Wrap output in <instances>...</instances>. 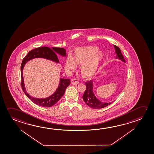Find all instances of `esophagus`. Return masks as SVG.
<instances>
[{
	"label": "esophagus",
	"instance_id": "esophagus-1",
	"mask_svg": "<svg viewBox=\"0 0 154 154\" xmlns=\"http://www.w3.org/2000/svg\"><path fill=\"white\" fill-rule=\"evenodd\" d=\"M78 83H79V81H77L76 79H73L71 81V84L72 85H77Z\"/></svg>",
	"mask_w": 154,
	"mask_h": 154
}]
</instances>
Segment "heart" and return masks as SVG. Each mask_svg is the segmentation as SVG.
<instances>
[{
    "instance_id": "heart-1",
    "label": "heart",
    "mask_w": 154,
    "mask_h": 154,
    "mask_svg": "<svg viewBox=\"0 0 154 154\" xmlns=\"http://www.w3.org/2000/svg\"><path fill=\"white\" fill-rule=\"evenodd\" d=\"M95 46H86L76 49L73 57L68 56L66 62V67L70 70H76V64L81 65L82 75L86 78L94 76L98 70L101 63L104 60L103 53Z\"/></svg>"
}]
</instances>
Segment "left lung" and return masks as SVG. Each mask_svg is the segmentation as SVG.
<instances>
[{"instance_id": "8db88e82", "label": "left lung", "mask_w": 154, "mask_h": 154, "mask_svg": "<svg viewBox=\"0 0 154 154\" xmlns=\"http://www.w3.org/2000/svg\"><path fill=\"white\" fill-rule=\"evenodd\" d=\"M116 54V59H119L122 62L125 63L124 57L122 54L121 51L118 46L113 45ZM86 89L83 95V99L90 108L94 109H98L105 108L108 105L111 104L112 102H103L98 100L94 95L93 91V80L88 81L85 82Z\"/></svg>"}]
</instances>
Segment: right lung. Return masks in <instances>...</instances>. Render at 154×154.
Returning a JSON list of instances; mask_svg holds the SVG:
<instances>
[{"instance_id":"obj_1","label":"right lung","mask_w":154,"mask_h":154,"mask_svg":"<svg viewBox=\"0 0 154 154\" xmlns=\"http://www.w3.org/2000/svg\"><path fill=\"white\" fill-rule=\"evenodd\" d=\"M57 54L62 57H66V50L61 48H51L43 46L40 47L30 51L23 60L21 65V77H22V88L25 94L31 100L37 105L43 107H50L55 104L61 98L65 93V90L70 84V80L65 78H60V83L56 90L53 94L45 98H37L30 96L27 93L25 87L24 78L23 76V71L26 63L30 60L37 58H43L52 62L59 63V60Z\"/></svg>"}]
</instances>
